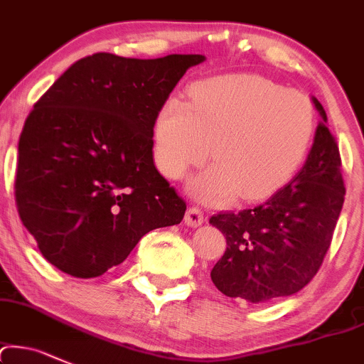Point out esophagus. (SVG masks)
I'll return each instance as SVG.
<instances>
[{
    "instance_id": "34e87169",
    "label": "esophagus",
    "mask_w": 364,
    "mask_h": 364,
    "mask_svg": "<svg viewBox=\"0 0 364 364\" xmlns=\"http://www.w3.org/2000/svg\"><path fill=\"white\" fill-rule=\"evenodd\" d=\"M205 222V215L196 206H193V208L187 210L186 213V224L189 225V228H199V225Z\"/></svg>"
}]
</instances>
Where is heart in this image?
<instances>
[{
  "instance_id": "1",
  "label": "heart",
  "mask_w": 364,
  "mask_h": 364,
  "mask_svg": "<svg viewBox=\"0 0 364 364\" xmlns=\"http://www.w3.org/2000/svg\"><path fill=\"white\" fill-rule=\"evenodd\" d=\"M316 132L311 100L257 74L199 81L191 102L170 97L154 123V158L170 178L208 158L215 165L189 182L201 201L267 198L306 159Z\"/></svg>"
}]
</instances>
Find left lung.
Here are the masks:
<instances>
[{
  "label": "left lung",
  "mask_w": 364,
  "mask_h": 364,
  "mask_svg": "<svg viewBox=\"0 0 364 364\" xmlns=\"http://www.w3.org/2000/svg\"><path fill=\"white\" fill-rule=\"evenodd\" d=\"M314 105L326 123L323 105ZM324 123L287 186L255 208L210 218L228 241L210 274L224 295L269 302L300 291L321 267L346 196L337 140Z\"/></svg>",
  "instance_id": "8db88e82"
}]
</instances>
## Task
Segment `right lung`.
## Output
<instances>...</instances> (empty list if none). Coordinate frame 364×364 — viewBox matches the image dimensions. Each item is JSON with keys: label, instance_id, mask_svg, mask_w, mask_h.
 Wrapping results in <instances>:
<instances>
[{"label": "right lung", "instance_id": "obj_1", "mask_svg": "<svg viewBox=\"0 0 364 364\" xmlns=\"http://www.w3.org/2000/svg\"><path fill=\"white\" fill-rule=\"evenodd\" d=\"M203 55L74 62L34 104L18 140L15 203L41 255L74 277L102 276L186 201L154 166V123Z\"/></svg>", "mask_w": 364, "mask_h": 364}]
</instances>
